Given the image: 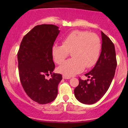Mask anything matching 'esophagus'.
<instances>
[{
  "mask_svg": "<svg viewBox=\"0 0 128 128\" xmlns=\"http://www.w3.org/2000/svg\"><path fill=\"white\" fill-rule=\"evenodd\" d=\"M62 77L63 78H64V79H70V77H68V76H64V75H63Z\"/></svg>",
  "mask_w": 128,
  "mask_h": 128,
  "instance_id": "esophagus-1",
  "label": "esophagus"
}]
</instances>
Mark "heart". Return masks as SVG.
I'll list each match as a JSON object with an SVG mask.
<instances>
[{"instance_id":"obj_1","label":"heart","mask_w":128,"mask_h":128,"mask_svg":"<svg viewBox=\"0 0 128 128\" xmlns=\"http://www.w3.org/2000/svg\"><path fill=\"white\" fill-rule=\"evenodd\" d=\"M101 40L95 33L75 30L62 41L61 45H54L51 50L52 58L60 64L71 52L72 58L62 64L58 71L70 77L90 68L97 62L101 51Z\"/></svg>"}]
</instances>
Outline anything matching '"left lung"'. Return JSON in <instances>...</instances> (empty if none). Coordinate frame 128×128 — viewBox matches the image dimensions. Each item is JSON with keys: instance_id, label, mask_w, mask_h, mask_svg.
<instances>
[{"instance_id": "8db88e82", "label": "left lung", "mask_w": 128, "mask_h": 128, "mask_svg": "<svg viewBox=\"0 0 128 128\" xmlns=\"http://www.w3.org/2000/svg\"><path fill=\"white\" fill-rule=\"evenodd\" d=\"M102 52L92 70L85 76L89 78H79L78 86L74 89L77 100L84 104H94L100 100L109 88L117 66L114 45L104 33L101 32Z\"/></svg>"}]
</instances>
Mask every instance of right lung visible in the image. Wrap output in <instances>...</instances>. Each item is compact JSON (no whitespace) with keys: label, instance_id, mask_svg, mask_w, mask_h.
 Here are the masks:
<instances>
[{"label":"right lung","instance_id":"obj_1","mask_svg":"<svg viewBox=\"0 0 128 128\" xmlns=\"http://www.w3.org/2000/svg\"><path fill=\"white\" fill-rule=\"evenodd\" d=\"M59 27L51 24L34 26L24 36L17 54L19 77L24 92L34 102L46 104L55 100L62 79L52 73L55 64L51 50L59 34ZM52 74L50 80L45 78Z\"/></svg>","mask_w":128,"mask_h":128}]
</instances>
